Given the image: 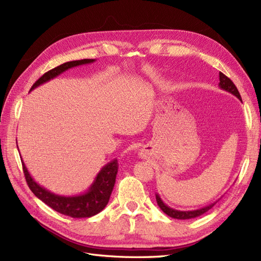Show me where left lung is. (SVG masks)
I'll return each instance as SVG.
<instances>
[{"instance_id": "obj_1", "label": "left lung", "mask_w": 261, "mask_h": 261, "mask_svg": "<svg viewBox=\"0 0 261 261\" xmlns=\"http://www.w3.org/2000/svg\"><path fill=\"white\" fill-rule=\"evenodd\" d=\"M219 77H220V83H219L220 88L227 91V92L232 93L233 96H235L236 98H239L242 101L241 94H240L238 88H236V86L233 84V82L230 80V78L226 77L223 73H221V72L219 74ZM155 199H156V202H158V206L160 207V209L165 213V215H168L171 218L179 219V220H186V219H193V218H196V217H199V216L203 215L204 212H207L208 210H210L218 202V200H217V201H215L213 203L209 204V206H206V207L200 208V209H197V210L179 211V210H175V209L170 208L169 206H167V204H165L162 201V199L160 198V196L158 195V194H155Z\"/></svg>"}]
</instances>
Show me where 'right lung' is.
I'll use <instances>...</instances> for the list:
<instances>
[{
    "label": "right lung",
    "mask_w": 261,
    "mask_h": 261,
    "mask_svg": "<svg viewBox=\"0 0 261 261\" xmlns=\"http://www.w3.org/2000/svg\"><path fill=\"white\" fill-rule=\"evenodd\" d=\"M94 61H96L94 59L70 61L64 63V64H61L58 67H54L53 69L46 72L39 78V80L33 85V87H31L30 91L37 88L38 86L53 80V78L59 76L62 73H64L65 70L69 68L84 64H90V63H93ZM21 163L27 184L30 188V191L35 194V196L38 197L40 200H42L45 204H48V206L51 207L53 210L72 218H90L105 209V207L109 202L110 196H111V193L113 191L118 169L117 160L114 159L111 162L106 164L105 167L100 170L96 178H94L93 183L90 185L89 189L86 193L74 196H61L55 195L48 191V189H45L44 187L39 185L33 178V176L29 174L22 159Z\"/></svg>",
    "instance_id": "add662e5"
}]
</instances>
